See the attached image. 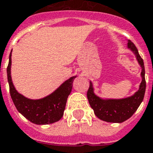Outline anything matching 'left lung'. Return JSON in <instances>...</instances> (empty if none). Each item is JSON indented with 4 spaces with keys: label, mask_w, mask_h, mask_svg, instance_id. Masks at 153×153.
<instances>
[{
    "label": "left lung",
    "mask_w": 153,
    "mask_h": 153,
    "mask_svg": "<svg viewBox=\"0 0 153 153\" xmlns=\"http://www.w3.org/2000/svg\"><path fill=\"white\" fill-rule=\"evenodd\" d=\"M128 48L134 53L142 68L140 73L142 81L140 85L139 90L134 95L120 100H102L94 94L93 84L90 81L89 88L87 92L88 103L94 111L96 116L104 121L111 123H122L125 121L134 114V112L137 111L144 99L146 88L144 61L140 56L136 45L131 41H128Z\"/></svg>",
    "instance_id": "8db88e82"
}]
</instances>
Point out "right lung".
<instances>
[{
    "mask_svg": "<svg viewBox=\"0 0 153 153\" xmlns=\"http://www.w3.org/2000/svg\"><path fill=\"white\" fill-rule=\"evenodd\" d=\"M11 56L12 53H10L7 76L10 96L18 112L36 125H48L60 120L63 117L67 99L72 91L73 80L76 76L66 80L51 95L40 100H30L17 93L13 85L10 75Z\"/></svg>",
    "mask_w": 153,
    "mask_h": 153,
    "instance_id": "obj_1",
    "label": "right lung"
}]
</instances>
